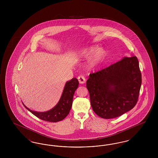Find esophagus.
Returning a JSON list of instances; mask_svg holds the SVG:
<instances>
[{"mask_svg": "<svg viewBox=\"0 0 158 158\" xmlns=\"http://www.w3.org/2000/svg\"><path fill=\"white\" fill-rule=\"evenodd\" d=\"M77 79L79 81V82L81 83V84L85 83L86 82V79H85V78L83 76H79L78 77H77Z\"/></svg>", "mask_w": 158, "mask_h": 158, "instance_id": "obj_1", "label": "esophagus"}]
</instances>
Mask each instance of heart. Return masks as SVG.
I'll list each match as a JSON object with an SVG mask.
<instances>
[{
    "mask_svg": "<svg viewBox=\"0 0 158 158\" xmlns=\"http://www.w3.org/2000/svg\"><path fill=\"white\" fill-rule=\"evenodd\" d=\"M106 52L102 48H98L97 45H92L82 50L81 55L85 58H90L89 66L94 68L98 65L105 56Z\"/></svg>",
    "mask_w": 158,
    "mask_h": 158,
    "instance_id": "b5f03b06",
    "label": "heart"
}]
</instances>
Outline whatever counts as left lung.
I'll list each match as a JSON object with an SVG mask.
<instances>
[{"label":"left lung","mask_w":158,"mask_h":158,"mask_svg":"<svg viewBox=\"0 0 158 158\" xmlns=\"http://www.w3.org/2000/svg\"><path fill=\"white\" fill-rule=\"evenodd\" d=\"M141 85L139 61L132 56L90 74L86 88L94 111L102 118L110 119L135 107Z\"/></svg>","instance_id":"obj_1"}]
</instances>
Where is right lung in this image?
Wrapping results in <instances>:
<instances>
[{"mask_svg": "<svg viewBox=\"0 0 158 158\" xmlns=\"http://www.w3.org/2000/svg\"><path fill=\"white\" fill-rule=\"evenodd\" d=\"M79 86V81L76 78H73L66 83L60 100L57 104L50 110L46 112H37L32 111L23 104L25 107L32 114L42 120L56 123L63 120L67 117L71 109L73 98Z\"/></svg>", "mask_w": 158, "mask_h": 158, "instance_id": "add662e5", "label": "right lung"}]
</instances>
